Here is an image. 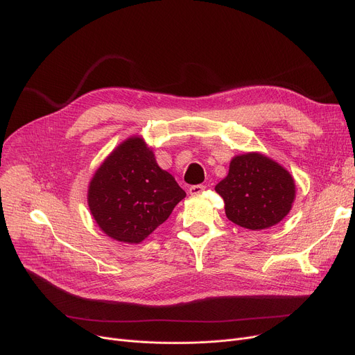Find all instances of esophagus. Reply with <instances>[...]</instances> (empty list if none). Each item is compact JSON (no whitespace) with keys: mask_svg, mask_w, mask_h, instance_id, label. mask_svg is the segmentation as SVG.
I'll list each match as a JSON object with an SVG mask.
<instances>
[{"mask_svg":"<svg viewBox=\"0 0 355 355\" xmlns=\"http://www.w3.org/2000/svg\"><path fill=\"white\" fill-rule=\"evenodd\" d=\"M205 191V187L204 184H193V187L189 188V193L191 195H199Z\"/></svg>","mask_w":355,"mask_h":355,"instance_id":"esophagus-1","label":"esophagus"}]
</instances>
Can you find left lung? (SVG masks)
Instances as JSON below:
<instances>
[{
	"label": "left lung",
	"mask_w": 355,
	"mask_h": 355,
	"mask_svg": "<svg viewBox=\"0 0 355 355\" xmlns=\"http://www.w3.org/2000/svg\"><path fill=\"white\" fill-rule=\"evenodd\" d=\"M215 191L225 202L230 221L248 230L273 227L289 214L295 182L280 164L259 153L234 157Z\"/></svg>",
	"instance_id": "1"
}]
</instances>
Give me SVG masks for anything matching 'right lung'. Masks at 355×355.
Wrapping results in <instances>:
<instances>
[{
	"label": "right lung",
	"instance_id": "1",
	"mask_svg": "<svg viewBox=\"0 0 355 355\" xmlns=\"http://www.w3.org/2000/svg\"><path fill=\"white\" fill-rule=\"evenodd\" d=\"M187 196L139 137L118 146L91 180L88 204L96 224L116 241L139 244Z\"/></svg>",
	"mask_w": 355,
	"mask_h": 355
}]
</instances>
